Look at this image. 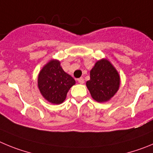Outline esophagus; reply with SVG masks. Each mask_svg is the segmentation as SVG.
<instances>
[{
  "mask_svg": "<svg viewBox=\"0 0 153 153\" xmlns=\"http://www.w3.org/2000/svg\"><path fill=\"white\" fill-rule=\"evenodd\" d=\"M78 82L79 84H84V78H78Z\"/></svg>",
  "mask_w": 153,
  "mask_h": 153,
  "instance_id": "obj_1",
  "label": "esophagus"
}]
</instances>
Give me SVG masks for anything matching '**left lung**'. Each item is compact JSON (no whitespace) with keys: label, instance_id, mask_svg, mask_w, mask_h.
Masks as SVG:
<instances>
[{"label":"left lung","instance_id":"obj_1","mask_svg":"<svg viewBox=\"0 0 153 153\" xmlns=\"http://www.w3.org/2000/svg\"><path fill=\"white\" fill-rule=\"evenodd\" d=\"M86 85L94 100L105 102L119 89V74L108 60L101 59L91 70L90 80L86 82Z\"/></svg>","mask_w":153,"mask_h":153}]
</instances>
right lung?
<instances>
[{
  "instance_id": "right-lung-1",
  "label": "right lung",
  "mask_w": 153,
  "mask_h": 153,
  "mask_svg": "<svg viewBox=\"0 0 153 153\" xmlns=\"http://www.w3.org/2000/svg\"><path fill=\"white\" fill-rule=\"evenodd\" d=\"M75 84V79L65 72L57 60L48 62L38 77V87L42 95L52 104H62Z\"/></svg>"
}]
</instances>
